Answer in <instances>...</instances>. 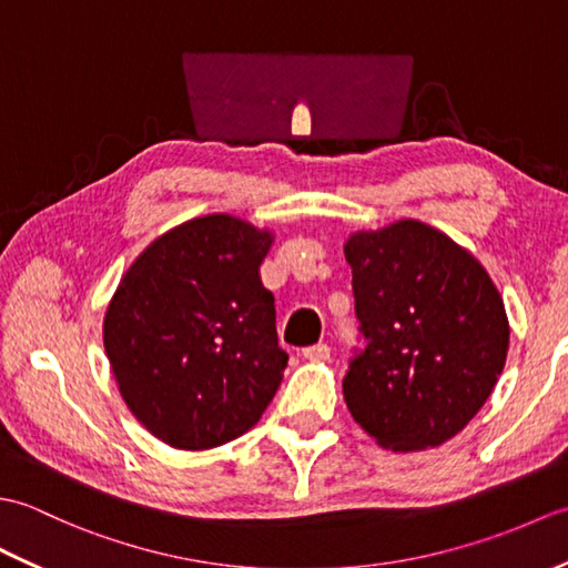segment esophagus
I'll return each instance as SVG.
<instances>
[{"label": "esophagus", "instance_id": "34e87169", "mask_svg": "<svg viewBox=\"0 0 568 568\" xmlns=\"http://www.w3.org/2000/svg\"><path fill=\"white\" fill-rule=\"evenodd\" d=\"M303 356L310 361H324V358H329V346L327 344L307 346V348H303Z\"/></svg>", "mask_w": 568, "mask_h": 568}]
</instances>
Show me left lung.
Here are the masks:
<instances>
[{
  "instance_id": "8db88e82",
  "label": "left lung",
  "mask_w": 568,
  "mask_h": 568,
  "mask_svg": "<svg viewBox=\"0 0 568 568\" xmlns=\"http://www.w3.org/2000/svg\"><path fill=\"white\" fill-rule=\"evenodd\" d=\"M344 256L366 339L344 376L348 413L393 452L456 437L508 356L498 287L464 246L417 220L354 232Z\"/></svg>"
}]
</instances>
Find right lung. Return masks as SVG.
I'll return each mask as SVG.
<instances>
[{"label":"right lung","instance_id":"1","mask_svg":"<svg viewBox=\"0 0 568 568\" xmlns=\"http://www.w3.org/2000/svg\"><path fill=\"white\" fill-rule=\"evenodd\" d=\"M273 234L207 214L139 253L104 315V352L131 413L175 449L248 432L283 381L275 305L261 283Z\"/></svg>","mask_w":568,"mask_h":568}]
</instances>
